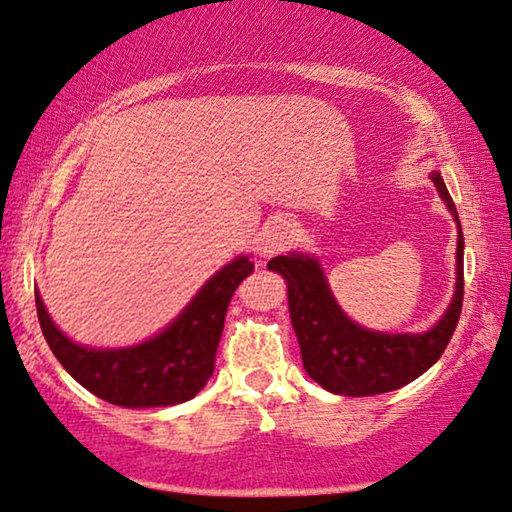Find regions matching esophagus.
Wrapping results in <instances>:
<instances>
[{
  "instance_id": "obj_1",
  "label": "esophagus",
  "mask_w": 512,
  "mask_h": 512,
  "mask_svg": "<svg viewBox=\"0 0 512 512\" xmlns=\"http://www.w3.org/2000/svg\"><path fill=\"white\" fill-rule=\"evenodd\" d=\"M295 234V222L288 217H276L262 227L260 238H257V252H260V257H274L295 241Z\"/></svg>"
}]
</instances>
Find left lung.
<instances>
[{
	"mask_svg": "<svg viewBox=\"0 0 512 512\" xmlns=\"http://www.w3.org/2000/svg\"><path fill=\"white\" fill-rule=\"evenodd\" d=\"M431 180L459 231L454 297L426 332H377L358 325L337 304L318 257L309 252H288L267 264L288 283L290 320L304 370L325 391L351 398L395 391L421 377L447 349L463 304V231L440 170H433Z\"/></svg>",
	"mask_w": 512,
	"mask_h": 512,
	"instance_id": "8db88e82",
	"label": "left lung"
}]
</instances>
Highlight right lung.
Returning <instances> with one entry per match:
<instances>
[{
	"label": "right lung",
	"mask_w": 512,
	"mask_h": 512,
	"mask_svg": "<svg viewBox=\"0 0 512 512\" xmlns=\"http://www.w3.org/2000/svg\"><path fill=\"white\" fill-rule=\"evenodd\" d=\"M252 274L248 255L215 271L173 323L147 342L121 349H93L72 342L34 292L37 316L53 356L86 391L119 407H170L194 398L215 370L229 299Z\"/></svg>",
	"instance_id": "obj_1"
}]
</instances>
